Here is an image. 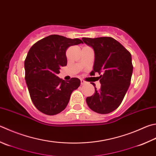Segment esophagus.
<instances>
[{
  "instance_id": "1",
  "label": "esophagus",
  "mask_w": 156,
  "mask_h": 156,
  "mask_svg": "<svg viewBox=\"0 0 156 156\" xmlns=\"http://www.w3.org/2000/svg\"><path fill=\"white\" fill-rule=\"evenodd\" d=\"M86 83H87V82L86 81H84L83 79H81V85H84V84H86Z\"/></svg>"
}]
</instances>
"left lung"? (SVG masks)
Wrapping results in <instances>:
<instances>
[{
	"mask_svg": "<svg viewBox=\"0 0 156 156\" xmlns=\"http://www.w3.org/2000/svg\"><path fill=\"white\" fill-rule=\"evenodd\" d=\"M82 40L94 49L95 59L92 73H98L101 84L99 90L95 87L94 95L87 97L86 102L94 112L109 113L121 105L130 85L133 70L131 54L112 37H83Z\"/></svg>",
	"mask_w": 156,
	"mask_h": 156,
	"instance_id": "left-lung-1",
	"label": "left lung"
}]
</instances>
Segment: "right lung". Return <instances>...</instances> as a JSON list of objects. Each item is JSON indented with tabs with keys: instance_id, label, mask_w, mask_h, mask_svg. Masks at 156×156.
<instances>
[{
	"instance_id": "1",
	"label": "right lung",
	"mask_w": 156,
	"mask_h": 156,
	"mask_svg": "<svg viewBox=\"0 0 156 156\" xmlns=\"http://www.w3.org/2000/svg\"><path fill=\"white\" fill-rule=\"evenodd\" d=\"M80 43H83L81 39L52 34L39 40L29 50L24 61L25 79L32 102L43 113H60L80 86L78 78L64 81L58 77L61 67L67 64V48Z\"/></svg>"
}]
</instances>
